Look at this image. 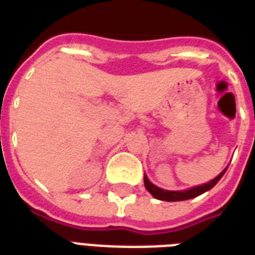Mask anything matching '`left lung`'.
I'll use <instances>...</instances> for the list:
<instances>
[{
  "label": "left lung",
  "instance_id": "obj_1",
  "mask_svg": "<svg viewBox=\"0 0 255 255\" xmlns=\"http://www.w3.org/2000/svg\"><path fill=\"white\" fill-rule=\"evenodd\" d=\"M226 169H228V168H225V169L222 170L221 173L218 174L216 178H213L212 181L206 182V184H202V185L194 186V188H190V189L186 190H164L161 189V188H159V186L153 185V184L148 180V177L145 174H144V185H145V189H147L153 197L157 198V200H163V201H184V200H189V198L197 197L200 194L205 193V192H208L209 189H212V188L221 180V177L224 176Z\"/></svg>",
  "mask_w": 255,
  "mask_h": 255
}]
</instances>
